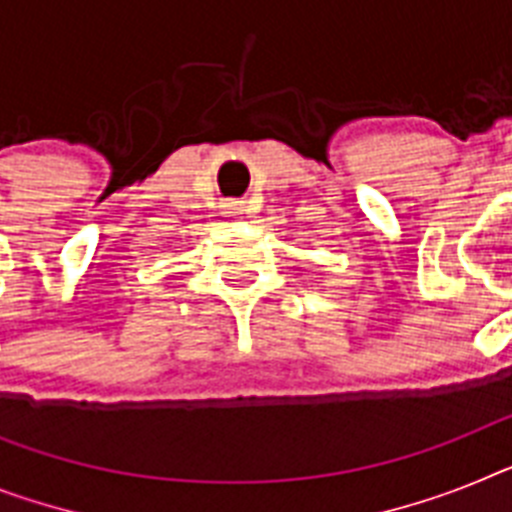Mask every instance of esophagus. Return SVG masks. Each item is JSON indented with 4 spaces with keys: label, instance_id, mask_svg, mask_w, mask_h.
Listing matches in <instances>:
<instances>
[{
    "label": "esophagus",
    "instance_id": "obj_1",
    "mask_svg": "<svg viewBox=\"0 0 512 512\" xmlns=\"http://www.w3.org/2000/svg\"><path fill=\"white\" fill-rule=\"evenodd\" d=\"M223 208H226V213H244V208H247V205H244V200H226V203H223Z\"/></svg>",
    "mask_w": 512,
    "mask_h": 512
}]
</instances>
